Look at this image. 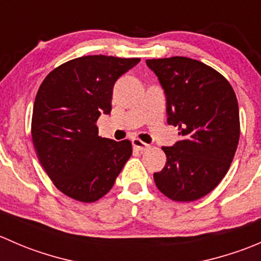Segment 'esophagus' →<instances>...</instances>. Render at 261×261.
Segmentation results:
<instances>
[{
	"label": "esophagus",
	"instance_id": "1",
	"mask_svg": "<svg viewBox=\"0 0 261 261\" xmlns=\"http://www.w3.org/2000/svg\"><path fill=\"white\" fill-rule=\"evenodd\" d=\"M133 146H134V149L140 150V151H143V150H146L147 147H149V145L144 143V141H141L140 139H133Z\"/></svg>",
	"mask_w": 261,
	"mask_h": 261
}]
</instances>
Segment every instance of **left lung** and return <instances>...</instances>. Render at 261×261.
Segmentation results:
<instances>
[{"label":"left lung","mask_w":261,"mask_h":261,"mask_svg":"<svg viewBox=\"0 0 261 261\" xmlns=\"http://www.w3.org/2000/svg\"><path fill=\"white\" fill-rule=\"evenodd\" d=\"M167 96L168 123L181 139L163 146L167 163L154 173L158 189L177 202L202 198L227 173L240 138L236 94L222 74L186 57L147 59Z\"/></svg>","instance_id":"obj_1"}]
</instances>
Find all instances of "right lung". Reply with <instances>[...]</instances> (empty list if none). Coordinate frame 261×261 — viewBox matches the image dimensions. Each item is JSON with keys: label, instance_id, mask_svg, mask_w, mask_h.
I'll return each instance as SVG.
<instances>
[{"label": "right lung", "instance_id": "right-lung-1", "mask_svg": "<svg viewBox=\"0 0 261 261\" xmlns=\"http://www.w3.org/2000/svg\"><path fill=\"white\" fill-rule=\"evenodd\" d=\"M139 62L87 55L59 65L41 83L31 136L39 162L65 196L86 203L98 201L133 154L128 140L98 136L96 122L111 112L115 82Z\"/></svg>", "mask_w": 261, "mask_h": 261}]
</instances>
